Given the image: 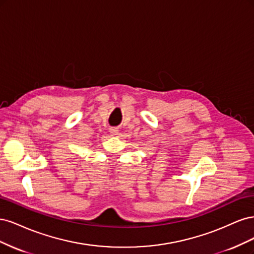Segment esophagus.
<instances>
[{
	"mask_svg": "<svg viewBox=\"0 0 254 254\" xmlns=\"http://www.w3.org/2000/svg\"><path fill=\"white\" fill-rule=\"evenodd\" d=\"M110 133H111L112 135H117V134L119 133L118 128H111V129H110Z\"/></svg>",
	"mask_w": 254,
	"mask_h": 254,
	"instance_id": "esophagus-1",
	"label": "esophagus"
}]
</instances>
